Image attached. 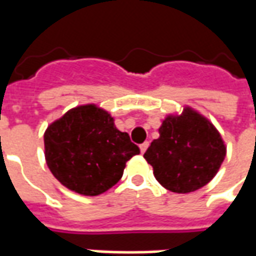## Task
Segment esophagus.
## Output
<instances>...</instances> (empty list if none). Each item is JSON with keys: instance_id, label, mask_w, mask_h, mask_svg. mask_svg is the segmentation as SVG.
Returning a JSON list of instances; mask_svg holds the SVG:
<instances>
[{"instance_id": "obj_1", "label": "esophagus", "mask_w": 256, "mask_h": 256, "mask_svg": "<svg viewBox=\"0 0 256 256\" xmlns=\"http://www.w3.org/2000/svg\"><path fill=\"white\" fill-rule=\"evenodd\" d=\"M148 146H150V142H148V141H145V142H142V144L140 145V150H141V154H144L145 150H148Z\"/></svg>"}]
</instances>
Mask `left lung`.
Returning a JSON list of instances; mask_svg holds the SVG:
<instances>
[{
	"label": "left lung",
	"mask_w": 256,
	"mask_h": 256,
	"mask_svg": "<svg viewBox=\"0 0 256 256\" xmlns=\"http://www.w3.org/2000/svg\"><path fill=\"white\" fill-rule=\"evenodd\" d=\"M160 137L144 154L155 178L176 193H189L208 184L225 159L226 146L208 119L192 108L168 115L159 128Z\"/></svg>",
	"instance_id": "8db88e82"
}]
</instances>
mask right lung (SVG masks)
Segmentation results:
<instances>
[{"mask_svg": "<svg viewBox=\"0 0 256 256\" xmlns=\"http://www.w3.org/2000/svg\"><path fill=\"white\" fill-rule=\"evenodd\" d=\"M48 167L64 186L84 196L101 194L122 178L126 162L140 148L94 104L80 106L45 132Z\"/></svg>", "mask_w": 256, "mask_h": 256, "instance_id": "add662e5", "label": "right lung"}]
</instances>
